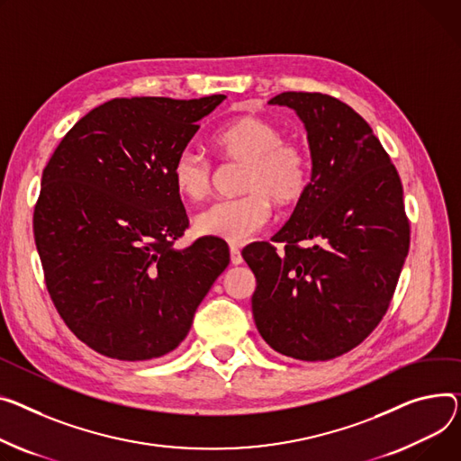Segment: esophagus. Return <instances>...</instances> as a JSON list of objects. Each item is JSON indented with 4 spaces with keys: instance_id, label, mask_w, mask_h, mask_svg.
I'll return each mask as SVG.
<instances>
[{
    "instance_id": "obj_1",
    "label": "esophagus",
    "mask_w": 461,
    "mask_h": 461,
    "mask_svg": "<svg viewBox=\"0 0 461 461\" xmlns=\"http://www.w3.org/2000/svg\"><path fill=\"white\" fill-rule=\"evenodd\" d=\"M230 259L233 265H240L242 263V256L240 250L237 247H230Z\"/></svg>"
}]
</instances>
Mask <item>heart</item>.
<instances>
[{
    "label": "heart",
    "mask_w": 461,
    "mask_h": 461,
    "mask_svg": "<svg viewBox=\"0 0 461 461\" xmlns=\"http://www.w3.org/2000/svg\"><path fill=\"white\" fill-rule=\"evenodd\" d=\"M224 161L244 165L239 181L242 196L222 200L202 211L196 231L231 244L247 242L258 235L272 217V206L296 207L312 185V158L305 146L285 140V131L274 122L244 114L224 124L212 137ZM172 183L189 202L209 196L214 167L194 148L181 149L172 163Z\"/></svg>",
    "instance_id": "heart-1"
}]
</instances>
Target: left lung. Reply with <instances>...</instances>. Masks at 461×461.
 Here are the masks:
<instances>
[{
	"mask_svg": "<svg viewBox=\"0 0 461 461\" xmlns=\"http://www.w3.org/2000/svg\"><path fill=\"white\" fill-rule=\"evenodd\" d=\"M308 131L312 185L270 242L250 244L252 313L284 356L326 361L371 335L385 315L410 250L402 183L371 126L321 92H282ZM303 241L305 248L299 244Z\"/></svg>",
	"mask_w": 461,
	"mask_h": 461,
	"instance_id": "left-lung-1",
	"label": "left lung"
}]
</instances>
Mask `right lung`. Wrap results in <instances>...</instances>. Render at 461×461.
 Listing matches in <instances>:
<instances>
[{
  "label": "right lung",
  "instance_id": "1",
  "mask_svg": "<svg viewBox=\"0 0 461 461\" xmlns=\"http://www.w3.org/2000/svg\"><path fill=\"white\" fill-rule=\"evenodd\" d=\"M226 96L114 98L92 109L50 158L33 214L48 293L92 350L144 361L185 339L230 263L228 244L174 242L189 228L172 163Z\"/></svg>",
  "mask_w": 461,
  "mask_h": 461
}]
</instances>
